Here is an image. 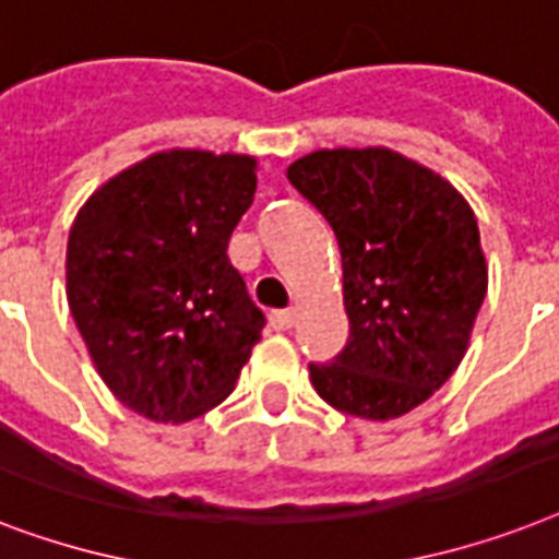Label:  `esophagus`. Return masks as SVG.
I'll return each mask as SVG.
<instances>
[{"instance_id":"1","label":"esophagus","mask_w":559,"mask_h":559,"mask_svg":"<svg viewBox=\"0 0 559 559\" xmlns=\"http://www.w3.org/2000/svg\"><path fill=\"white\" fill-rule=\"evenodd\" d=\"M294 323H297V311H274L271 314V325H274L276 332H288Z\"/></svg>"}]
</instances>
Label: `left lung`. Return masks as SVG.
<instances>
[{
    "mask_svg": "<svg viewBox=\"0 0 559 559\" xmlns=\"http://www.w3.org/2000/svg\"><path fill=\"white\" fill-rule=\"evenodd\" d=\"M292 181L332 225L343 259L349 343L311 364L317 395L390 421L430 399L462 364L488 292L471 204L436 169L390 146L314 150Z\"/></svg>",
    "mask_w": 559,
    "mask_h": 559,
    "instance_id": "obj_1",
    "label": "left lung"
}]
</instances>
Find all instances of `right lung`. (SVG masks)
<instances>
[{"label": "right lung", "mask_w": 559, "mask_h": 559, "mask_svg": "<svg viewBox=\"0 0 559 559\" xmlns=\"http://www.w3.org/2000/svg\"><path fill=\"white\" fill-rule=\"evenodd\" d=\"M257 158L160 150L103 181L66 245V297L111 395L193 421L234 392L265 317L227 259Z\"/></svg>", "instance_id": "right-lung-1"}]
</instances>
